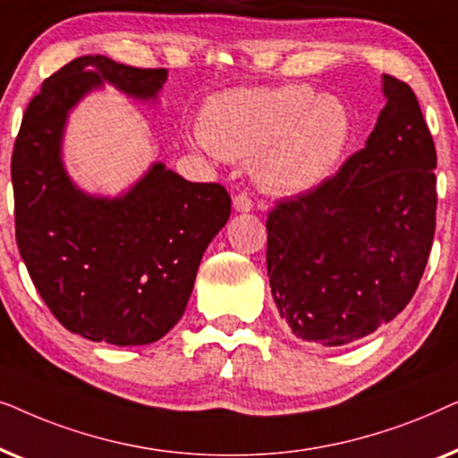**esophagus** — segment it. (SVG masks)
I'll return each mask as SVG.
<instances>
[{"label": "esophagus", "instance_id": "esophagus-1", "mask_svg": "<svg viewBox=\"0 0 458 458\" xmlns=\"http://www.w3.org/2000/svg\"><path fill=\"white\" fill-rule=\"evenodd\" d=\"M233 208L237 212H250V210L254 208L252 198H250L248 193H237V196L233 198Z\"/></svg>", "mask_w": 458, "mask_h": 458}]
</instances>
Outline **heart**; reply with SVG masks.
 I'll return each instance as SVG.
<instances>
[{"instance_id": "heart-1", "label": "heart", "mask_w": 458, "mask_h": 458, "mask_svg": "<svg viewBox=\"0 0 458 458\" xmlns=\"http://www.w3.org/2000/svg\"><path fill=\"white\" fill-rule=\"evenodd\" d=\"M196 140L225 158L256 156L260 183L281 193H304L327 181L352 140V116L335 96L310 85L248 87L206 106Z\"/></svg>"}]
</instances>
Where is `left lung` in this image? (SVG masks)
Masks as SVG:
<instances>
[{
	"mask_svg": "<svg viewBox=\"0 0 458 458\" xmlns=\"http://www.w3.org/2000/svg\"><path fill=\"white\" fill-rule=\"evenodd\" d=\"M386 108L365 148L267 218L279 317L304 342L344 346L415 296L436 233V146L404 81L384 74Z\"/></svg>",
	"mask_w": 458,
	"mask_h": 458,
	"instance_id": "8db88e82",
	"label": "left lung"
}]
</instances>
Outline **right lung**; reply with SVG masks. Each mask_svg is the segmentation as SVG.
Here are the masks:
<instances>
[{
	"mask_svg": "<svg viewBox=\"0 0 458 458\" xmlns=\"http://www.w3.org/2000/svg\"><path fill=\"white\" fill-rule=\"evenodd\" d=\"M104 81L149 99L166 71L81 55L43 81L12 152L16 243L43 302L68 331L143 346L185 312L204 250L229 221L231 196L218 183H190L162 162L121 198L74 187L60 158L64 124Z\"/></svg>",
	"mask_w": 458,
	"mask_h": 458,
	"instance_id": "add662e5",
	"label": "right lung"
}]
</instances>
